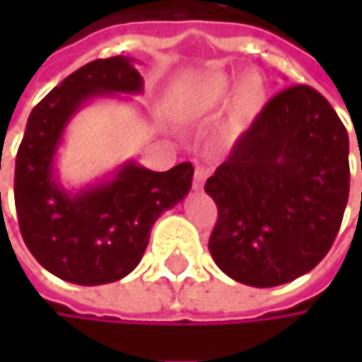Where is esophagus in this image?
Instances as JSON below:
<instances>
[{"label":"esophagus","instance_id":"esophagus-1","mask_svg":"<svg viewBox=\"0 0 362 362\" xmlns=\"http://www.w3.org/2000/svg\"><path fill=\"white\" fill-rule=\"evenodd\" d=\"M207 176H209V170H205V168H197L194 170V178H192V188L194 190H201L203 188V184L207 180Z\"/></svg>","mask_w":362,"mask_h":362}]
</instances>
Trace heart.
Segmentation results:
<instances>
[{
    "mask_svg": "<svg viewBox=\"0 0 362 362\" xmlns=\"http://www.w3.org/2000/svg\"><path fill=\"white\" fill-rule=\"evenodd\" d=\"M235 94L233 95L232 92ZM233 96L226 115V129L230 134L243 132L266 105L264 79L255 73L243 77L237 88V77L226 73H207L190 81L178 96V109L188 117H211L224 109Z\"/></svg>",
    "mask_w": 362,
    "mask_h": 362,
    "instance_id": "b5f03b06",
    "label": "heart"
}]
</instances>
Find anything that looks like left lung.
<instances>
[{"instance_id":"left-lung-1","label":"left lung","mask_w":362,"mask_h":362,"mask_svg":"<svg viewBox=\"0 0 362 362\" xmlns=\"http://www.w3.org/2000/svg\"><path fill=\"white\" fill-rule=\"evenodd\" d=\"M348 151L344 123L317 90L291 86L276 94L205 182L218 205L209 237L218 268L252 287L310 272L344 218Z\"/></svg>"}]
</instances>
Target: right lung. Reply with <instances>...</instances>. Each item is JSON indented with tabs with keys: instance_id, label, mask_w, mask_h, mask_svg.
I'll list each match as a JSON object with an SVG mask.
<instances>
[{
	"instance_id": "add662e5",
	"label": "right lung",
	"mask_w": 362,
	"mask_h": 362,
	"mask_svg": "<svg viewBox=\"0 0 362 362\" xmlns=\"http://www.w3.org/2000/svg\"><path fill=\"white\" fill-rule=\"evenodd\" d=\"M134 62L112 56L69 75L31 110L16 155L14 201L23 239L47 272L75 285L127 276L146 252L155 220L192 186L188 161L153 172L134 159L81 188L62 184L56 159L69 123L94 100L142 94L144 79Z\"/></svg>"
}]
</instances>
